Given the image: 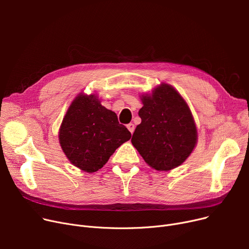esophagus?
Instances as JSON below:
<instances>
[{
	"instance_id": "1",
	"label": "esophagus",
	"mask_w": 249,
	"mask_h": 249,
	"mask_svg": "<svg viewBox=\"0 0 249 249\" xmlns=\"http://www.w3.org/2000/svg\"><path fill=\"white\" fill-rule=\"evenodd\" d=\"M127 128H128L129 131L131 132V134H133L134 130H135V126H134V124H133V123H129V124H127Z\"/></svg>"
}]
</instances>
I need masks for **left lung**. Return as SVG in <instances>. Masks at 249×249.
<instances>
[{
    "label": "left lung",
    "mask_w": 249,
    "mask_h": 249,
    "mask_svg": "<svg viewBox=\"0 0 249 249\" xmlns=\"http://www.w3.org/2000/svg\"><path fill=\"white\" fill-rule=\"evenodd\" d=\"M143 107L131 142L148 165L169 171L184 162L197 142V128L186 101L169 85L142 96Z\"/></svg>",
    "instance_id": "8db88e82"
}]
</instances>
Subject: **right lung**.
Returning <instances> with one entry per match:
<instances>
[{
    "instance_id": "right-lung-1",
    "label": "right lung",
    "mask_w": 249,
    "mask_h": 249,
    "mask_svg": "<svg viewBox=\"0 0 249 249\" xmlns=\"http://www.w3.org/2000/svg\"><path fill=\"white\" fill-rule=\"evenodd\" d=\"M131 138L116 113L95 95L77 96L65 114L59 142L70 161L88 173L97 172L122 143Z\"/></svg>"
}]
</instances>
